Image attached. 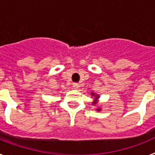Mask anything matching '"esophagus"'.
<instances>
[{
	"mask_svg": "<svg viewBox=\"0 0 155 155\" xmlns=\"http://www.w3.org/2000/svg\"><path fill=\"white\" fill-rule=\"evenodd\" d=\"M72 87H73V88H74V89H78L79 87V84H78V83H73V84H72Z\"/></svg>",
	"mask_w": 155,
	"mask_h": 155,
	"instance_id": "1",
	"label": "esophagus"
}]
</instances>
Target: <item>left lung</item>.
Returning a JSON list of instances; mask_svg holds the SVG:
<instances>
[{"instance_id":"1","label":"left lung","mask_w":155,"mask_h":155,"mask_svg":"<svg viewBox=\"0 0 155 155\" xmlns=\"http://www.w3.org/2000/svg\"><path fill=\"white\" fill-rule=\"evenodd\" d=\"M92 95H94V94H93V93H92ZM98 98V96L96 97V98ZM93 104H95V103H94H94H93Z\"/></svg>"}]
</instances>
